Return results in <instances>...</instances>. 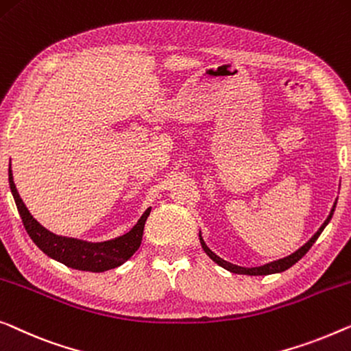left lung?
I'll use <instances>...</instances> for the list:
<instances>
[{
    "mask_svg": "<svg viewBox=\"0 0 351 351\" xmlns=\"http://www.w3.org/2000/svg\"><path fill=\"white\" fill-rule=\"evenodd\" d=\"M336 204H337V201L334 202V206H332V209H331V213H329L326 220H324L323 225L319 226V230H318L317 232H315L311 241H308V242L306 243V245H302L301 248H299V250L291 253V255L287 256V258H282V260L267 263V264H264V266H260V267H241V266H236V264L228 263V261H225V260H221L220 256H217L215 253H213V252L210 250V248L206 245V242L202 241L201 234H199V241H201L202 248H204V252L207 253V256H209L210 260L215 261V263L218 264V266L228 269V271H230V272H234V274H245V276H269V274L283 272V271H287L288 267H291L293 264H296L299 260H301V258H302L304 255H306V253H307L308 250H311V247L313 245L315 241H317L318 236L322 234V231L324 230V226H326L328 223H329V220H331V218H332V213H334V209H336Z\"/></svg>",
    "mask_w": 351,
    "mask_h": 351,
    "instance_id": "obj_1",
    "label": "left lung"
}]
</instances>
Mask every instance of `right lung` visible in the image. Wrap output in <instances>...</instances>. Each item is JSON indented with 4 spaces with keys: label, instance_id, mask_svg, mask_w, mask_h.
I'll return each mask as SVG.
<instances>
[{
    "label": "right lung",
    "instance_id": "1",
    "mask_svg": "<svg viewBox=\"0 0 351 351\" xmlns=\"http://www.w3.org/2000/svg\"><path fill=\"white\" fill-rule=\"evenodd\" d=\"M9 186H11L15 206H17L20 218H22L25 230H27L28 236L32 241L43 250L45 255L53 258L64 266L79 269V271H90V272H104L109 269L119 267L126 260H130L138 250L142 234H144V226L147 217L150 215L152 207H149L144 212V215L139 218V221L131 228L130 232L126 234L115 237L112 241L106 242H85L79 241V239L71 237H62L53 234L40 226L39 223L34 220L32 213L28 212L27 206L23 204L22 197L19 196L17 188H15L11 165H9Z\"/></svg>",
    "mask_w": 351,
    "mask_h": 351
}]
</instances>
